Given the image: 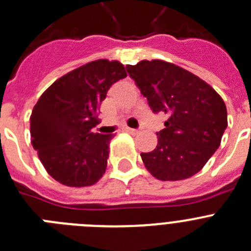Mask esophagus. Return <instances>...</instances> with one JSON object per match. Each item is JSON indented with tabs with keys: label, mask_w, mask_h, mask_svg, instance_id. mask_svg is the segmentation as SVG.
I'll list each match as a JSON object with an SVG mask.
<instances>
[{
	"label": "esophagus",
	"mask_w": 251,
	"mask_h": 251,
	"mask_svg": "<svg viewBox=\"0 0 251 251\" xmlns=\"http://www.w3.org/2000/svg\"><path fill=\"white\" fill-rule=\"evenodd\" d=\"M127 132H129L130 134H140L141 130L140 129H134V128H126Z\"/></svg>",
	"instance_id": "34e87169"
}]
</instances>
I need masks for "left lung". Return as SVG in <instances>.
I'll return each mask as SVG.
<instances>
[{
	"label": "left lung",
	"mask_w": 251,
	"mask_h": 251,
	"mask_svg": "<svg viewBox=\"0 0 251 251\" xmlns=\"http://www.w3.org/2000/svg\"><path fill=\"white\" fill-rule=\"evenodd\" d=\"M126 68L152 111L168 115L156 149L141 153L147 170L162 181L197 174L220 147L227 127L221 96L192 72L161 59H145Z\"/></svg>",
	"instance_id": "obj_1"
}]
</instances>
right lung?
Here are the masks:
<instances>
[{
	"mask_svg": "<svg viewBox=\"0 0 251 251\" xmlns=\"http://www.w3.org/2000/svg\"><path fill=\"white\" fill-rule=\"evenodd\" d=\"M127 77L118 61L98 59L71 71L42 94L30 115L31 145L54 180L89 187L106 170L113 134L94 133L110 86Z\"/></svg>",
	"mask_w": 251,
	"mask_h": 251,
	"instance_id": "add662e5",
	"label": "right lung"
}]
</instances>
